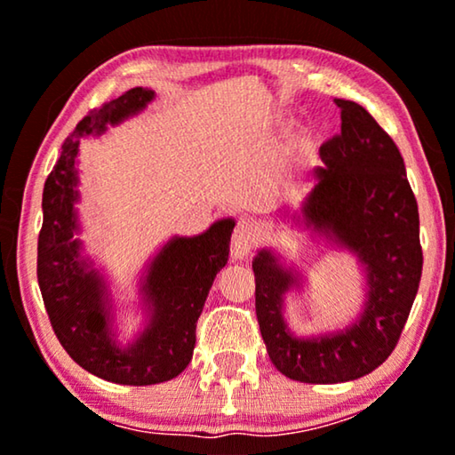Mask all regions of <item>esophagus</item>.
I'll return each mask as SVG.
<instances>
[{
    "instance_id": "esophagus-1",
    "label": "esophagus",
    "mask_w": 455,
    "mask_h": 455,
    "mask_svg": "<svg viewBox=\"0 0 455 455\" xmlns=\"http://www.w3.org/2000/svg\"><path fill=\"white\" fill-rule=\"evenodd\" d=\"M257 226L252 221L240 220L235 223L234 235H232V257L234 259H244L248 252L252 251V246L257 244Z\"/></svg>"
}]
</instances>
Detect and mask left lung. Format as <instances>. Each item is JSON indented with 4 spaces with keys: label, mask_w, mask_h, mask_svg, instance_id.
I'll use <instances>...</instances> for the list:
<instances>
[{
    "label": "left lung",
    "mask_w": 455,
    "mask_h": 455,
    "mask_svg": "<svg viewBox=\"0 0 455 455\" xmlns=\"http://www.w3.org/2000/svg\"><path fill=\"white\" fill-rule=\"evenodd\" d=\"M341 132L319 148V182L304 203L308 223L360 257L369 275L364 313L350 329L298 339L282 316L296 282L271 252L252 260L254 308L267 352L282 375L300 383H344L383 364L400 339L422 275L419 204L400 148L363 105L335 99Z\"/></svg>",
    "instance_id": "8db88e82"
}]
</instances>
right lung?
<instances>
[{"label":"right lung","instance_id":"right-lung-1","mask_svg":"<svg viewBox=\"0 0 455 455\" xmlns=\"http://www.w3.org/2000/svg\"><path fill=\"white\" fill-rule=\"evenodd\" d=\"M155 97L130 89L76 124L43 188V226L36 246V279L60 344L84 371L120 385H155L178 377L192 358L196 321L213 279L228 263L234 221L223 220L195 238H173L151 263L145 294L151 323L132 346L109 335L105 285L80 259L76 234V155L80 136L101 134L108 124L136 114Z\"/></svg>","mask_w":455,"mask_h":455}]
</instances>
